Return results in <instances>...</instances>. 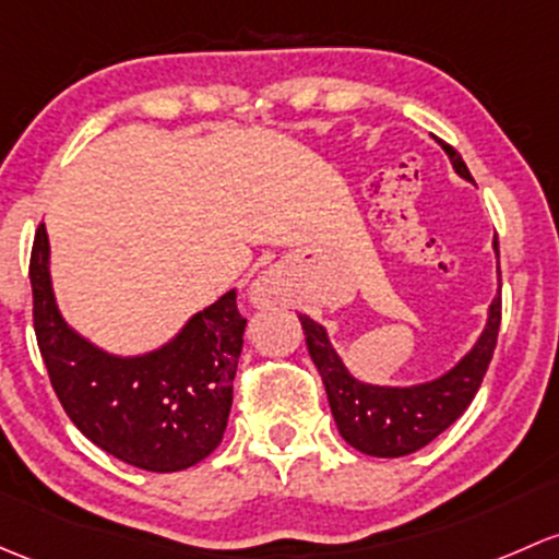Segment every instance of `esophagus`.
<instances>
[{"mask_svg":"<svg viewBox=\"0 0 559 559\" xmlns=\"http://www.w3.org/2000/svg\"><path fill=\"white\" fill-rule=\"evenodd\" d=\"M281 299V281L273 270H264V273L257 275L249 286V302L254 308H267V305H275Z\"/></svg>","mask_w":559,"mask_h":559,"instance_id":"esophagus-1","label":"esophagus"}]
</instances>
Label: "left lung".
<instances>
[{"instance_id": "obj_1", "label": "left lung", "mask_w": 559, "mask_h": 559, "mask_svg": "<svg viewBox=\"0 0 559 559\" xmlns=\"http://www.w3.org/2000/svg\"><path fill=\"white\" fill-rule=\"evenodd\" d=\"M439 146L450 157L452 171L461 179L474 181L463 157L444 141H439ZM492 251L498 264V240H492ZM299 321H302L310 358L324 380L340 437L364 455L402 457L433 442L444 428L466 413L472 399L477 396L501 326V270H498V295L487 308L485 329L472 348L442 374L420 383L385 385L356 378L345 367L343 356L334 350L326 326L305 313L299 316Z\"/></svg>"}]
</instances>
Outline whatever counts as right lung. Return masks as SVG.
<instances>
[{"label": "right lung", "mask_w": 559, "mask_h": 559, "mask_svg": "<svg viewBox=\"0 0 559 559\" xmlns=\"http://www.w3.org/2000/svg\"><path fill=\"white\" fill-rule=\"evenodd\" d=\"M28 278L52 391L96 448L157 474L185 472L216 450L230 418L246 332L235 289L192 313L157 348L115 354L63 319L45 222L34 238Z\"/></svg>", "instance_id": "obj_1"}]
</instances>
